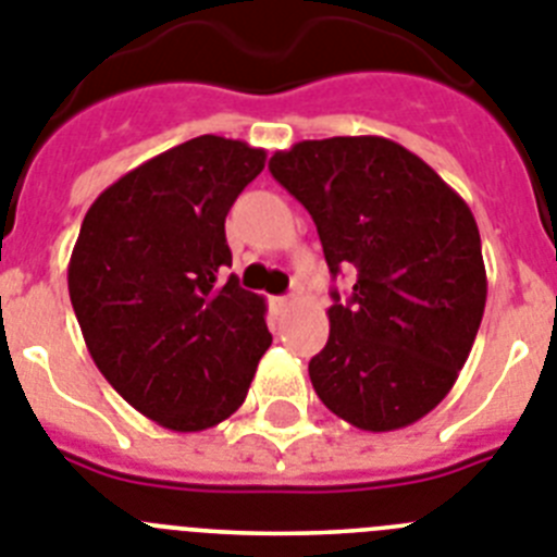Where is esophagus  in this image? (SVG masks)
I'll return each mask as SVG.
<instances>
[{"label":"esophagus","mask_w":557,"mask_h":557,"mask_svg":"<svg viewBox=\"0 0 557 557\" xmlns=\"http://www.w3.org/2000/svg\"><path fill=\"white\" fill-rule=\"evenodd\" d=\"M270 305H273L275 312H287V307L293 305V298H289V296H275V298H270Z\"/></svg>","instance_id":"1"}]
</instances>
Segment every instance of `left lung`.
Listing matches in <instances>:
<instances>
[{"mask_svg":"<svg viewBox=\"0 0 557 557\" xmlns=\"http://www.w3.org/2000/svg\"><path fill=\"white\" fill-rule=\"evenodd\" d=\"M270 173L312 215L330 273L356 268L347 301L333 289L312 389L367 433L416 424L453 389L481 327L475 215L424 159L381 136L298 141Z\"/></svg>","mask_w":557,"mask_h":557,"instance_id":"1","label":"left lung"}]
</instances>
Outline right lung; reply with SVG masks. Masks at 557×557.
Instances as JSON below:
<instances>
[{
	"mask_svg": "<svg viewBox=\"0 0 557 557\" xmlns=\"http://www.w3.org/2000/svg\"><path fill=\"white\" fill-rule=\"evenodd\" d=\"M264 159L224 136L170 147L90 205L73 247L67 289L96 367L173 433L233 416L273 344L264 298L222 282L224 219Z\"/></svg>",
	"mask_w": 557,
	"mask_h": 557,
	"instance_id": "right-lung-1",
	"label": "right lung"
}]
</instances>
